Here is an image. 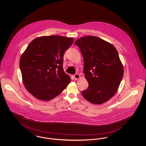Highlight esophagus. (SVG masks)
<instances>
[{
    "label": "esophagus",
    "instance_id": "34e87169",
    "mask_svg": "<svg viewBox=\"0 0 146 146\" xmlns=\"http://www.w3.org/2000/svg\"><path fill=\"white\" fill-rule=\"evenodd\" d=\"M74 79H75L76 80H77V79H78L79 78H80V75L78 74H74Z\"/></svg>",
    "mask_w": 146,
    "mask_h": 146
}]
</instances>
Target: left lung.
<instances>
[{"instance_id": "1", "label": "left lung", "mask_w": 146, "mask_h": 146, "mask_svg": "<svg viewBox=\"0 0 146 146\" xmlns=\"http://www.w3.org/2000/svg\"><path fill=\"white\" fill-rule=\"evenodd\" d=\"M84 59V73L89 86L83 97L94 104H102L118 90L124 68L118 51L108 42L94 36L79 38L75 42Z\"/></svg>"}]
</instances>
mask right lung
<instances>
[{"mask_svg": "<svg viewBox=\"0 0 146 146\" xmlns=\"http://www.w3.org/2000/svg\"><path fill=\"white\" fill-rule=\"evenodd\" d=\"M74 41L60 35L33 40L20 61L23 83L35 98L49 101L60 94L71 81L63 69V54Z\"/></svg>", "mask_w": 146, "mask_h": 146, "instance_id": "obj_1", "label": "right lung"}]
</instances>
